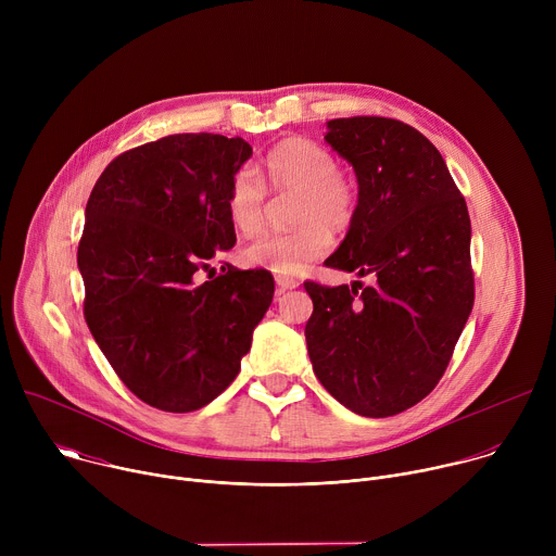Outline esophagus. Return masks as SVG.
I'll use <instances>...</instances> for the list:
<instances>
[{
    "instance_id": "34e87169",
    "label": "esophagus",
    "mask_w": 556,
    "mask_h": 556,
    "mask_svg": "<svg viewBox=\"0 0 556 556\" xmlns=\"http://www.w3.org/2000/svg\"><path fill=\"white\" fill-rule=\"evenodd\" d=\"M277 294L286 292V290H292V288H299V279H292V277H277Z\"/></svg>"
}]
</instances>
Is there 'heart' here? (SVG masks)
Returning a JSON list of instances; mask_svg holds the SVG:
<instances>
[{"instance_id": "obj_1", "label": "heart", "mask_w": 556, "mask_h": 556, "mask_svg": "<svg viewBox=\"0 0 556 556\" xmlns=\"http://www.w3.org/2000/svg\"><path fill=\"white\" fill-rule=\"evenodd\" d=\"M258 180L253 169H240L226 193V217L242 235L262 230L268 213V189L277 195L294 193L290 219L296 228L260 237L242 251V262L279 277L301 275L307 264L332 247V232H345L358 208L354 178L337 167L334 153L307 136H288L268 149Z\"/></svg>"}]
</instances>
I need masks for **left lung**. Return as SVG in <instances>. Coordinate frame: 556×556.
I'll return each mask as SVG.
<instances>
[{
    "mask_svg": "<svg viewBox=\"0 0 556 556\" xmlns=\"http://www.w3.org/2000/svg\"><path fill=\"white\" fill-rule=\"evenodd\" d=\"M326 140L358 180L356 219L326 264L376 283H303L314 303L307 354L341 405L387 418L433 391L466 326L470 217L444 157L412 125L334 118Z\"/></svg>",
    "mask_w": 556,
    "mask_h": 556,
    "instance_id": "obj_1",
    "label": "left lung"
}]
</instances>
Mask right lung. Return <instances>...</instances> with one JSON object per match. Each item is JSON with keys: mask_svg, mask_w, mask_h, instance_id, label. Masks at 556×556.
<instances>
[{"mask_svg": "<svg viewBox=\"0 0 556 556\" xmlns=\"http://www.w3.org/2000/svg\"><path fill=\"white\" fill-rule=\"evenodd\" d=\"M251 155L240 136L174 134L114 157L90 193L76 253L86 321L125 387L155 409L189 414L217 399L273 303L268 270L226 264L195 279L235 247L224 204Z\"/></svg>", "mask_w": 556, "mask_h": 556, "instance_id": "add662e5", "label": "right lung"}]
</instances>
